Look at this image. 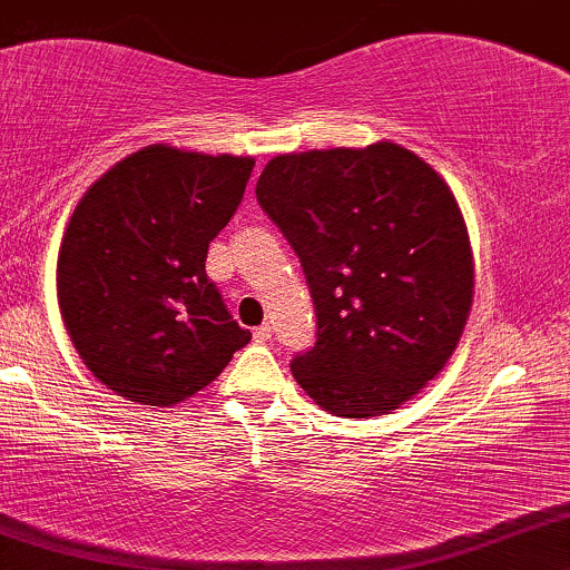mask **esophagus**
I'll return each instance as SVG.
<instances>
[{
    "instance_id": "esophagus-1",
    "label": "esophagus",
    "mask_w": 570,
    "mask_h": 570,
    "mask_svg": "<svg viewBox=\"0 0 570 570\" xmlns=\"http://www.w3.org/2000/svg\"><path fill=\"white\" fill-rule=\"evenodd\" d=\"M271 324L257 326V330H254V343H267V340H271Z\"/></svg>"
}]
</instances>
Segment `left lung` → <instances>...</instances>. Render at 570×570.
Instances as JSON below:
<instances>
[{
    "label": "left lung",
    "mask_w": 570,
    "mask_h": 570,
    "mask_svg": "<svg viewBox=\"0 0 570 570\" xmlns=\"http://www.w3.org/2000/svg\"><path fill=\"white\" fill-rule=\"evenodd\" d=\"M257 200L303 263L316 345L292 375L337 417H375L442 372L474 297L453 189L394 141L278 155Z\"/></svg>",
    "instance_id": "1"
}]
</instances>
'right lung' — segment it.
<instances>
[{
	"instance_id": "add662e5",
	"label": "right lung",
	"mask_w": 570,
	"mask_h": 570,
	"mask_svg": "<svg viewBox=\"0 0 570 570\" xmlns=\"http://www.w3.org/2000/svg\"><path fill=\"white\" fill-rule=\"evenodd\" d=\"M254 158L149 144L85 189L61 248L71 343L117 396L174 407L252 340L206 276L208 244L244 200Z\"/></svg>"
}]
</instances>
